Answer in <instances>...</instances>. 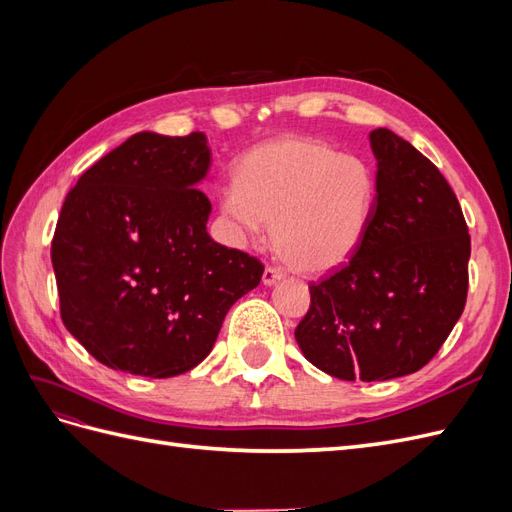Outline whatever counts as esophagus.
Segmentation results:
<instances>
[{
	"label": "esophagus",
	"instance_id": "obj_1",
	"mask_svg": "<svg viewBox=\"0 0 512 512\" xmlns=\"http://www.w3.org/2000/svg\"><path fill=\"white\" fill-rule=\"evenodd\" d=\"M280 280H284V271L275 269V267H267L265 273H262V284H265V286H273Z\"/></svg>",
	"mask_w": 512,
	"mask_h": 512
}]
</instances>
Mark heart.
Listing matches in <instances>:
<instances>
[{
  "mask_svg": "<svg viewBox=\"0 0 512 512\" xmlns=\"http://www.w3.org/2000/svg\"><path fill=\"white\" fill-rule=\"evenodd\" d=\"M376 207V177L354 153L309 136H280L247 151L220 209L239 239L273 222V245L292 269L329 273L359 250Z\"/></svg>",
  "mask_w": 512,
  "mask_h": 512,
  "instance_id": "b5f03b06",
  "label": "heart"
}]
</instances>
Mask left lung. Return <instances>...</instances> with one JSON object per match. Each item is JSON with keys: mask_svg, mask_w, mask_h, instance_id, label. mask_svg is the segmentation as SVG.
<instances>
[{"mask_svg": "<svg viewBox=\"0 0 512 512\" xmlns=\"http://www.w3.org/2000/svg\"><path fill=\"white\" fill-rule=\"evenodd\" d=\"M376 207L356 254L309 286L294 337L339 380L414 374L440 350L468 297L470 235L440 170L395 132H369Z\"/></svg>", "mask_w": 512, "mask_h": 512, "instance_id": "8db88e82", "label": "left lung"}]
</instances>
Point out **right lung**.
<instances>
[{"label": "right lung", "mask_w": 512, "mask_h": 512, "mask_svg": "<svg viewBox=\"0 0 512 512\" xmlns=\"http://www.w3.org/2000/svg\"><path fill=\"white\" fill-rule=\"evenodd\" d=\"M209 166L203 132H138L68 192L51 245L61 320L102 365L185 374L260 284L258 258L209 237L211 203L196 190Z\"/></svg>", "instance_id": "1"}]
</instances>
